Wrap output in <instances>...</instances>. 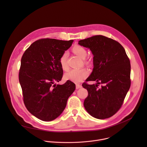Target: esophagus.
<instances>
[{
    "instance_id": "34e87169",
    "label": "esophagus",
    "mask_w": 147,
    "mask_h": 147,
    "mask_svg": "<svg viewBox=\"0 0 147 147\" xmlns=\"http://www.w3.org/2000/svg\"><path fill=\"white\" fill-rule=\"evenodd\" d=\"M82 86L81 85H80V84H76V89H79L80 88H81Z\"/></svg>"
}]
</instances>
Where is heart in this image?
<instances>
[{
	"mask_svg": "<svg viewBox=\"0 0 147 147\" xmlns=\"http://www.w3.org/2000/svg\"><path fill=\"white\" fill-rule=\"evenodd\" d=\"M72 51L76 55L84 59V63L87 65L90 63V61L88 60L85 59L87 55V51L85 48H84L81 45H76L72 48ZM67 55L68 54L67 52H63L61 55L59 60L61 68L65 71L69 69V66L67 61ZM88 71L84 68L80 69H72L65 74V78L66 80L78 83L86 79L88 77Z\"/></svg>",
	"mask_w": 147,
	"mask_h": 147,
	"instance_id": "1",
	"label": "heart"
}]
</instances>
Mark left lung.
<instances>
[{
  "mask_svg": "<svg viewBox=\"0 0 147 147\" xmlns=\"http://www.w3.org/2000/svg\"><path fill=\"white\" fill-rule=\"evenodd\" d=\"M93 55L94 69L82 86L88 91L84 106L92 116L105 119L114 115L121 107L131 85V66L125 49L117 41L98 35L79 40ZM99 84L102 86L99 88Z\"/></svg>",
  "mask_w": 147,
  "mask_h": 147,
  "instance_id": "obj_1",
  "label": "left lung"
}]
</instances>
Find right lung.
<instances>
[{
    "label": "right lung",
    "mask_w": 147,
    "mask_h": 147,
    "mask_svg": "<svg viewBox=\"0 0 147 147\" xmlns=\"http://www.w3.org/2000/svg\"><path fill=\"white\" fill-rule=\"evenodd\" d=\"M73 41L38 39L26 50L21 59L18 78L24 103L32 115L41 120L57 118L76 89L75 84L69 80L63 85L55 84L61 80L63 74L59 58Z\"/></svg>",
    "instance_id": "1"
}]
</instances>
